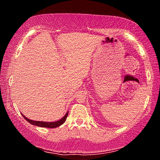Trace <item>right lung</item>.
Listing matches in <instances>:
<instances>
[{"mask_svg":"<svg viewBox=\"0 0 160 160\" xmlns=\"http://www.w3.org/2000/svg\"><path fill=\"white\" fill-rule=\"evenodd\" d=\"M68 112L66 113V114L63 116V118H62L61 120L55 121V122H44V121H32L30 120V119H28V118H26L25 116H23V117L25 118L27 121H28L29 123L32 124V125L34 126H37L39 127H44V128H56V127L60 126L62 125L65 121L66 120V118L68 116Z\"/></svg>","mask_w":160,"mask_h":160,"instance_id":"1","label":"right lung"}]
</instances>
